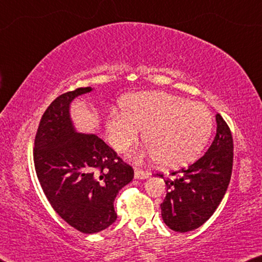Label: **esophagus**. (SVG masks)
I'll return each mask as SVG.
<instances>
[{
    "label": "esophagus",
    "mask_w": 262,
    "mask_h": 262,
    "mask_svg": "<svg viewBox=\"0 0 262 262\" xmlns=\"http://www.w3.org/2000/svg\"><path fill=\"white\" fill-rule=\"evenodd\" d=\"M149 178V173H144L143 170L135 169V179L136 180H144V179Z\"/></svg>",
    "instance_id": "34e87169"
}]
</instances>
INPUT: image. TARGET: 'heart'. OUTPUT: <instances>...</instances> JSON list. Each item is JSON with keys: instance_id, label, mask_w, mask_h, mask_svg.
Returning <instances> with one entry per match:
<instances>
[{"instance_id": "heart-1", "label": "heart", "mask_w": 262, "mask_h": 262, "mask_svg": "<svg viewBox=\"0 0 262 262\" xmlns=\"http://www.w3.org/2000/svg\"><path fill=\"white\" fill-rule=\"evenodd\" d=\"M123 107L110 112L107 132L113 148L124 151L144 130L148 144L131 154L136 161L150 157L164 168L185 166L199 156L212 132L207 106L169 93H139L125 99Z\"/></svg>"}]
</instances>
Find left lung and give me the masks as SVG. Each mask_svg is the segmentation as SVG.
Instances as JSON below:
<instances>
[{"label":"left lung","instance_id":"left-lung-1","mask_svg":"<svg viewBox=\"0 0 262 262\" xmlns=\"http://www.w3.org/2000/svg\"><path fill=\"white\" fill-rule=\"evenodd\" d=\"M216 136L205 155L187 168L173 171L174 178L164 181L167 194L161 214L171 230L187 232L199 228L212 216L227 192L234 145L230 128L221 114L216 116Z\"/></svg>","mask_w":262,"mask_h":262}]
</instances>
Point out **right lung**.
Here are the masks:
<instances>
[{
	"label": "right lung",
	"mask_w": 262,
	"mask_h": 262,
	"mask_svg": "<svg viewBox=\"0 0 262 262\" xmlns=\"http://www.w3.org/2000/svg\"><path fill=\"white\" fill-rule=\"evenodd\" d=\"M93 91L77 88L53 100L34 141V166L46 198L68 224L83 232L105 230L117 220L114 199L134 169L94 134L74 126L70 105Z\"/></svg>",
	"instance_id": "add662e5"
}]
</instances>
